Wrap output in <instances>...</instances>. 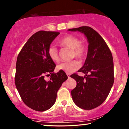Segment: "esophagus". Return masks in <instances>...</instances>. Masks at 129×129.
I'll list each match as a JSON object with an SVG mask.
<instances>
[{"instance_id": "34e87169", "label": "esophagus", "mask_w": 129, "mask_h": 129, "mask_svg": "<svg viewBox=\"0 0 129 129\" xmlns=\"http://www.w3.org/2000/svg\"><path fill=\"white\" fill-rule=\"evenodd\" d=\"M67 76H68V77H69V78H70V74H67Z\"/></svg>"}]
</instances>
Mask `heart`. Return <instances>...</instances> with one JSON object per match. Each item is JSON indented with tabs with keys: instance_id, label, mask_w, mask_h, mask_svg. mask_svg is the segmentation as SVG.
<instances>
[{
	"instance_id": "obj_1",
	"label": "heart",
	"mask_w": 129,
	"mask_h": 129,
	"mask_svg": "<svg viewBox=\"0 0 129 129\" xmlns=\"http://www.w3.org/2000/svg\"><path fill=\"white\" fill-rule=\"evenodd\" d=\"M59 45L61 47H67L72 50V56L77 59H83L87 53V47L84 43L80 42V40L73 35H68L60 40ZM48 55L52 61L57 62L59 60L57 49L51 46L48 49ZM81 64L79 61L73 60L70 62H63L57 66V69L64 72L67 74L72 73L80 68Z\"/></svg>"
}]
</instances>
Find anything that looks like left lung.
I'll use <instances>...</instances> for the list:
<instances>
[{
	"instance_id": "1",
	"label": "left lung",
	"mask_w": 129,
	"mask_h": 129,
	"mask_svg": "<svg viewBox=\"0 0 129 129\" xmlns=\"http://www.w3.org/2000/svg\"><path fill=\"white\" fill-rule=\"evenodd\" d=\"M83 33L89 43L87 57L79 72L84 77L73 74L70 77L77 85L71 91L75 105L84 110H91L105 102L114 83L113 56L102 36L89 26H82L68 30Z\"/></svg>"
}]
</instances>
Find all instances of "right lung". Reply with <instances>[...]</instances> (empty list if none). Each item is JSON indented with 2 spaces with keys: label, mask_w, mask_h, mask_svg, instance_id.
<instances>
[{
  "label": "right lung",
  "mask_w": 129,
  "mask_h": 129,
  "mask_svg": "<svg viewBox=\"0 0 129 129\" xmlns=\"http://www.w3.org/2000/svg\"><path fill=\"white\" fill-rule=\"evenodd\" d=\"M57 31H39L29 39L20 50L16 65L15 84L26 106L33 110L44 112L53 106L57 92L68 79L65 72L54 73L55 63L48 55V49ZM51 74L48 82L44 76Z\"/></svg>",
  "instance_id": "1"
}]
</instances>
